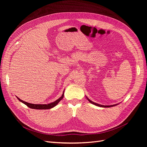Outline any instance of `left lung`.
<instances>
[{"label":"left lung","mask_w":147,"mask_h":147,"mask_svg":"<svg viewBox=\"0 0 147 147\" xmlns=\"http://www.w3.org/2000/svg\"><path fill=\"white\" fill-rule=\"evenodd\" d=\"M87 98V97H86ZM87 99H88V101L90 102V103H92V104H94V105H96V106H98V107H113V106H115V105H117V104H115V105H100V104H96V103H95V102H94L93 101H90V100L89 99H88V98H87Z\"/></svg>","instance_id":"obj_1"}]
</instances>
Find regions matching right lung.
I'll return each instance as SVG.
<instances>
[{
  "mask_svg": "<svg viewBox=\"0 0 147 147\" xmlns=\"http://www.w3.org/2000/svg\"><path fill=\"white\" fill-rule=\"evenodd\" d=\"M64 92H63V94L62 95V96L58 99L57 100H56L55 101H54L53 102H51L50 104H30L27 102H25L22 100L20 99L19 98L17 97V99L19 100L20 101L22 102V103H24V104H26L28 107L30 108V109H37V110H46V109H52V108L54 107L55 106H56L61 101V100L64 97Z\"/></svg>",
  "mask_w": 147,
  "mask_h": 147,
  "instance_id": "add662e5",
  "label": "right lung"
}]
</instances>
